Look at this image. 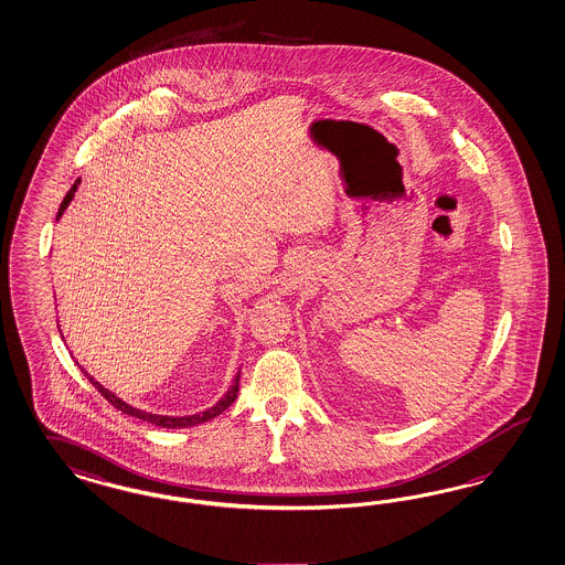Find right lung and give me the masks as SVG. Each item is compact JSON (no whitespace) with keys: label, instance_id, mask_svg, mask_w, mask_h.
Here are the masks:
<instances>
[{"label":"right lung","instance_id":"1","mask_svg":"<svg viewBox=\"0 0 565 565\" xmlns=\"http://www.w3.org/2000/svg\"><path fill=\"white\" fill-rule=\"evenodd\" d=\"M78 183H81V179H76V183H74V185L70 188V192L65 194L64 202H62V206H60L57 216H62V212H64L65 206H67V204H70V200L74 198V192L78 190ZM86 377H88V382H90L93 386L97 387L98 392H100V396H103L107 403L114 404L117 411H121V413H126V415H131V417H138V419L146 420V423H152V425H159V427H167V429L194 427V425H200V423H206V420L214 419L216 415H221V413L226 411L231 404L235 403L237 392H239V373H237V377H235L233 386H231V390L226 392L225 396L216 403V406H212V408L204 411V413H200V415H192V417H162V415H150V413H145V411L131 408L129 404L124 403V401H119L115 394H111L107 387H103L98 382H95L88 373H86Z\"/></svg>","mask_w":565,"mask_h":565}]
</instances>
